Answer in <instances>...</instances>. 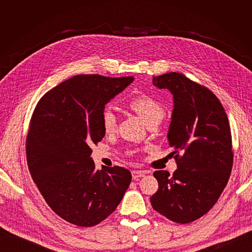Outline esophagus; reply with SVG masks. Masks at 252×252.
I'll return each instance as SVG.
<instances>
[{
    "label": "esophagus",
    "instance_id": "obj_1",
    "mask_svg": "<svg viewBox=\"0 0 252 252\" xmlns=\"http://www.w3.org/2000/svg\"><path fill=\"white\" fill-rule=\"evenodd\" d=\"M145 173L146 172H144L143 170H133L132 172H131V174H132V179H139V178H142V177H144L145 175Z\"/></svg>",
    "mask_w": 252,
    "mask_h": 252
}]
</instances>
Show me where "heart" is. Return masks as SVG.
Here are the masks:
<instances>
[{"instance_id":"1","label":"heart","mask_w":252,"mask_h":252,"mask_svg":"<svg viewBox=\"0 0 252 252\" xmlns=\"http://www.w3.org/2000/svg\"><path fill=\"white\" fill-rule=\"evenodd\" d=\"M128 106L139 114L147 126L155 122H161L165 109L156 98L148 94H140L131 98ZM102 127L106 133H113L118 129V117L111 108H105L101 114Z\"/></svg>"}]
</instances>
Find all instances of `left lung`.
Segmentation results:
<instances>
[{"instance_id":"obj_1","label":"left lung","mask_w":252,"mask_h":252,"mask_svg":"<svg viewBox=\"0 0 252 252\" xmlns=\"http://www.w3.org/2000/svg\"><path fill=\"white\" fill-rule=\"evenodd\" d=\"M154 85L173 94L169 145L178 169L154 172L158 189L150 197L152 208L172 222L200 219L217 203L233 165L229 122L210 89L180 72L154 77Z\"/></svg>"}]
</instances>
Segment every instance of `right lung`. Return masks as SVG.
Listing matches in <instances>:
<instances>
[{
    "mask_svg": "<svg viewBox=\"0 0 252 252\" xmlns=\"http://www.w3.org/2000/svg\"><path fill=\"white\" fill-rule=\"evenodd\" d=\"M133 77L79 74L37 102L26 138L30 174L44 200L73 225H97L116 210L131 182L124 167L96 170L91 145L105 135L101 114Z\"/></svg>",
    "mask_w": 252,
    "mask_h": 252,
    "instance_id": "add662e5",
    "label": "right lung"
}]
</instances>
